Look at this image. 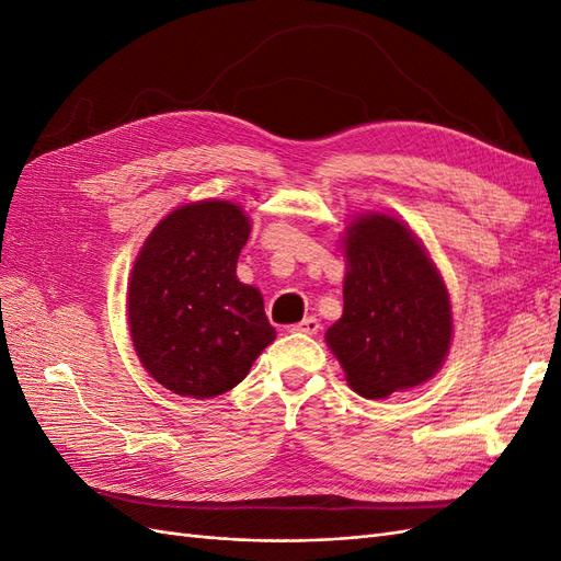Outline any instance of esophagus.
Returning a JSON list of instances; mask_svg holds the SVG:
<instances>
[{"label": "esophagus", "instance_id": "1", "mask_svg": "<svg viewBox=\"0 0 561 561\" xmlns=\"http://www.w3.org/2000/svg\"><path fill=\"white\" fill-rule=\"evenodd\" d=\"M318 330H320V320L313 318V316L304 318V320L295 322V325H290V332H301V334H316Z\"/></svg>", "mask_w": 561, "mask_h": 561}]
</instances>
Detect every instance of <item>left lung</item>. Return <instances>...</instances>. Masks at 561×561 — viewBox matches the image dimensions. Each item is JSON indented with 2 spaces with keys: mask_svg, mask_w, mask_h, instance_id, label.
I'll return each mask as SVG.
<instances>
[{
  "mask_svg": "<svg viewBox=\"0 0 561 561\" xmlns=\"http://www.w3.org/2000/svg\"><path fill=\"white\" fill-rule=\"evenodd\" d=\"M344 313L325 339L348 386L379 400L428 381L451 344V304L400 219L363 215L346 231Z\"/></svg>",
  "mask_w": 561,
  "mask_h": 561,
  "instance_id": "obj_1",
  "label": "left lung"
}]
</instances>
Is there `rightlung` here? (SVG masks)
I'll use <instances>...</instances> for the list:
<instances>
[{"instance_id": "right-lung-1", "label": "right lung", "mask_w": 561, "mask_h": 561, "mask_svg": "<svg viewBox=\"0 0 561 561\" xmlns=\"http://www.w3.org/2000/svg\"><path fill=\"white\" fill-rule=\"evenodd\" d=\"M250 222L229 201H201L149 233L128 283L140 363L178 396L206 400L241 383L276 330L257 287L236 278Z\"/></svg>"}]
</instances>
